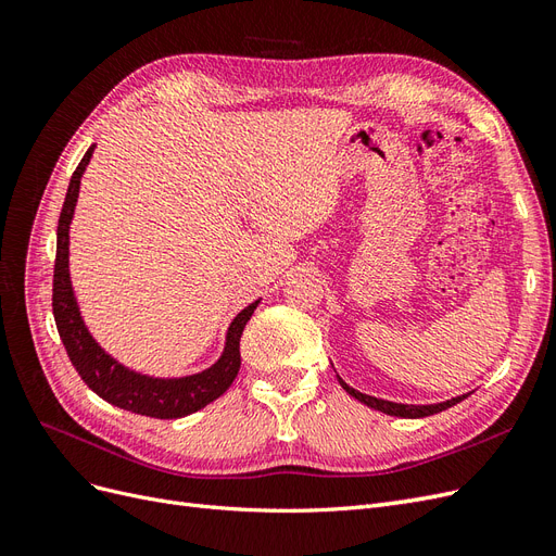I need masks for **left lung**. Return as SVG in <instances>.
Here are the masks:
<instances>
[{
    "mask_svg": "<svg viewBox=\"0 0 556 556\" xmlns=\"http://www.w3.org/2000/svg\"><path fill=\"white\" fill-rule=\"evenodd\" d=\"M339 382H341V387L350 396H355L357 401L366 403V406H371V408H376V410H380L384 415H394V417H427V415H433V413L447 410V408L454 406V403H459V401H464L468 396V394H464V396L450 399V401H443V403H433V406H406V403H392V401H382V399H376V396L362 394L357 390H352V387L345 384L341 378H339Z\"/></svg>",
    "mask_w": 556,
    "mask_h": 556,
    "instance_id": "obj_1",
    "label": "left lung"
}]
</instances>
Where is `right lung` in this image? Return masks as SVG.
Returning a JSON list of instances; mask_svg holds the SVG:
<instances>
[{
    "label": "right lung",
    "instance_id": "right-lung-1",
    "mask_svg": "<svg viewBox=\"0 0 556 556\" xmlns=\"http://www.w3.org/2000/svg\"><path fill=\"white\" fill-rule=\"evenodd\" d=\"M92 150L94 148H88V153L83 155L80 164L76 166L70 190H66L60 223H58V252H55V271H53V315H55L60 339L83 382H86L94 394L113 403V406L137 413V415H146V417H157V419H176V417L197 413L199 408L208 406V403L215 401L217 396H223L229 390L233 378L239 376L241 336L248 319L257 308V301L255 304H250L248 308H243L237 315V319H233L227 333V345H225L223 357L204 374H197L190 378H176V380H160V378H148V376L127 371L125 366L111 359L106 352L92 341V336L88 333L86 325H83L76 299L72 292V282H70V223H72L74 206L78 199L80 176L86 172V166L92 157Z\"/></svg>",
    "mask_w": 556,
    "mask_h": 556
}]
</instances>
